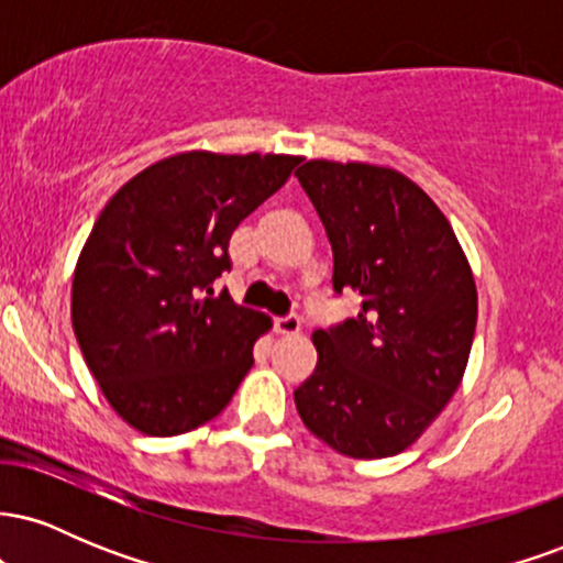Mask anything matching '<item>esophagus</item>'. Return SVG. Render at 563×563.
<instances>
[{
    "label": "esophagus",
    "mask_w": 563,
    "mask_h": 563,
    "mask_svg": "<svg viewBox=\"0 0 563 563\" xmlns=\"http://www.w3.org/2000/svg\"><path fill=\"white\" fill-rule=\"evenodd\" d=\"M275 331L283 333V335H296L301 331V318H296V314H288V318H277L275 320Z\"/></svg>",
    "instance_id": "1"
}]
</instances>
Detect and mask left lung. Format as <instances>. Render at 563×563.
I'll return each instance as SVG.
<instances>
[{
	"label": "left lung",
	"mask_w": 563,
	"mask_h": 563,
	"mask_svg": "<svg viewBox=\"0 0 563 563\" xmlns=\"http://www.w3.org/2000/svg\"><path fill=\"white\" fill-rule=\"evenodd\" d=\"M296 177L331 241L335 294L363 296L357 318L312 333L318 367L294 391L296 410L341 455H399L466 373L474 273L448 217L397 169L314 158Z\"/></svg>",
	"instance_id": "obj_1"
}]
</instances>
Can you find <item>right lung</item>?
<instances>
[{
	"label": "right lung",
	"mask_w": 563,
	"mask_h": 563,
	"mask_svg": "<svg viewBox=\"0 0 563 563\" xmlns=\"http://www.w3.org/2000/svg\"><path fill=\"white\" fill-rule=\"evenodd\" d=\"M299 156L187 151L115 190L70 288L84 363L121 421L177 437L217 418L273 328L211 283L230 269L232 232L280 190Z\"/></svg>",
	"instance_id": "right-lung-1"
}]
</instances>
